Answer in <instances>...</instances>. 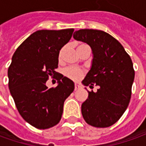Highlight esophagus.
Returning a JSON list of instances; mask_svg holds the SVG:
<instances>
[{"mask_svg":"<svg viewBox=\"0 0 146 146\" xmlns=\"http://www.w3.org/2000/svg\"><path fill=\"white\" fill-rule=\"evenodd\" d=\"M80 85L77 84H75V90H77V89H80Z\"/></svg>","mask_w":146,"mask_h":146,"instance_id":"obj_1","label":"esophagus"}]
</instances>
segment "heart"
Masks as SVG:
<instances>
[{"label": "heart", "mask_w": 146, "mask_h": 146, "mask_svg": "<svg viewBox=\"0 0 146 146\" xmlns=\"http://www.w3.org/2000/svg\"><path fill=\"white\" fill-rule=\"evenodd\" d=\"M87 44H80L77 47V49L81 47H84V46H86ZM64 49L65 48H62L60 49L58 53V59L61 60L62 58V55H63V53H64ZM84 71L80 68H77V67H72V66H70V67H66L64 70V74L65 76H67L68 78H70L73 80H78L81 78L82 76H84Z\"/></svg>", "instance_id": "b5f03b06"}]
</instances>
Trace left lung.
Masks as SVG:
<instances>
[{
    "label": "left lung",
    "mask_w": 146,
    "mask_h": 146,
    "mask_svg": "<svg viewBox=\"0 0 146 146\" xmlns=\"http://www.w3.org/2000/svg\"><path fill=\"white\" fill-rule=\"evenodd\" d=\"M74 38L87 43L93 50L91 70L83 80L85 86H99L98 92L88 91L82 104V115L88 124L107 127L121 118L132 95L135 70L132 59L115 38L100 30L81 29Z\"/></svg>",
    "instance_id": "left-lung-1"
}]
</instances>
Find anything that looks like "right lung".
Segmentation results:
<instances>
[{
	"mask_svg": "<svg viewBox=\"0 0 146 146\" xmlns=\"http://www.w3.org/2000/svg\"><path fill=\"white\" fill-rule=\"evenodd\" d=\"M73 31L69 28L32 33L16 49L9 66V88L18 111L38 129L58 123L65 100L74 91V83L55 71L59 51L70 40ZM49 77L58 80L57 87L46 86Z\"/></svg>",
	"mask_w": 146,
	"mask_h": 146,
	"instance_id": "right-lung-1",
	"label": "right lung"
}]
</instances>
